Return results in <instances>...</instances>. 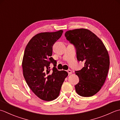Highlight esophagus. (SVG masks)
Instances as JSON below:
<instances>
[{"label":"esophagus","instance_id":"esophagus-1","mask_svg":"<svg viewBox=\"0 0 120 120\" xmlns=\"http://www.w3.org/2000/svg\"><path fill=\"white\" fill-rule=\"evenodd\" d=\"M67 71V72H68V75H71V74H72V71H71V70H68Z\"/></svg>","mask_w":120,"mask_h":120}]
</instances>
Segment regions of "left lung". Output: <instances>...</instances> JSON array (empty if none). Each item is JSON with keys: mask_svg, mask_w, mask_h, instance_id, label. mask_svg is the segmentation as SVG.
I'll list each match as a JSON object with an SVG mask.
<instances>
[{"mask_svg": "<svg viewBox=\"0 0 120 120\" xmlns=\"http://www.w3.org/2000/svg\"><path fill=\"white\" fill-rule=\"evenodd\" d=\"M65 36L75 46L78 60L84 62V67L75 71L79 78L75 85V91L83 97L93 96L101 89L108 75V51L101 40L88 29L68 30Z\"/></svg>", "mask_w": 120, "mask_h": 120, "instance_id": "left-lung-1", "label": "left lung"}]
</instances>
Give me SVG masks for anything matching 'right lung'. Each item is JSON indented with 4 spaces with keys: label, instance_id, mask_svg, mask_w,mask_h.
I'll use <instances>...</instances> for the list:
<instances>
[{
    "label": "right lung",
    "instance_id": "1",
    "mask_svg": "<svg viewBox=\"0 0 120 120\" xmlns=\"http://www.w3.org/2000/svg\"><path fill=\"white\" fill-rule=\"evenodd\" d=\"M63 31L37 34L26 45L22 62L23 75L27 84L40 99L51 101L58 97L68 73L56 68V61L52 57V48ZM52 63L53 69H50Z\"/></svg>",
    "mask_w": 120,
    "mask_h": 120
}]
</instances>
